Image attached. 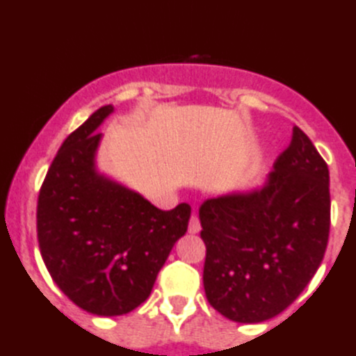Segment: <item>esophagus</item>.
<instances>
[{
	"label": "esophagus",
	"mask_w": 356,
	"mask_h": 356,
	"mask_svg": "<svg viewBox=\"0 0 356 356\" xmlns=\"http://www.w3.org/2000/svg\"><path fill=\"white\" fill-rule=\"evenodd\" d=\"M189 234H197V232L201 230V223H200V218H197L196 213H193L189 218Z\"/></svg>",
	"instance_id": "1"
}]
</instances>
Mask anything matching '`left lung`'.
<instances>
[{
  "instance_id": "left-lung-1",
  "label": "left lung",
  "mask_w": 356,
  "mask_h": 356,
  "mask_svg": "<svg viewBox=\"0 0 356 356\" xmlns=\"http://www.w3.org/2000/svg\"><path fill=\"white\" fill-rule=\"evenodd\" d=\"M273 168L263 189L200 208L207 298L235 323H263L293 304L327 247V163L300 128Z\"/></svg>"
}]
</instances>
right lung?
Listing matches in <instances>:
<instances>
[{
    "instance_id": "1",
    "label": "right lung",
    "mask_w": 356,
    "mask_h": 356,
    "mask_svg": "<svg viewBox=\"0 0 356 356\" xmlns=\"http://www.w3.org/2000/svg\"><path fill=\"white\" fill-rule=\"evenodd\" d=\"M112 111L100 107L66 138L37 201V238L51 278L97 316H122L147 300L191 216L188 203L163 211L97 174L95 129Z\"/></svg>"
}]
</instances>
